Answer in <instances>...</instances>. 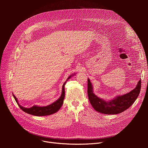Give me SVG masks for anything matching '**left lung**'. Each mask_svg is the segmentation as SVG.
I'll list each match as a JSON object with an SVG mask.
<instances>
[{
	"label": "left lung",
	"mask_w": 148,
	"mask_h": 148,
	"mask_svg": "<svg viewBox=\"0 0 148 148\" xmlns=\"http://www.w3.org/2000/svg\"><path fill=\"white\" fill-rule=\"evenodd\" d=\"M141 87V80L138 82L134 90L128 94L118 96L113 100L105 101L95 95L90 79H88V97L92 107L98 112L108 114H117L128 109L138 98Z\"/></svg>",
	"instance_id": "1"
}]
</instances>
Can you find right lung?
Segmentation results:
<instances>
[{
  "label": "right lung",
  "instance_id": "right-lung-1",
  "mask_svg": "<svg viewBox=\"0 0 148 148\" xmlns=\"http://www.w3.org/2000/svg\"><path fill=\"white\" fill-rule=\"evenodd\" d=\"M71 77V76H70L67 81ZM66 81L64 83L62 86V94L60 96V97L54 102H53V103L48 105V106L46 107H38V106H33L30 108H26L25 107H23L21 106V105H19V103H18V101L16 98V97L14 95V98L16 101V102L17 103L18 105L19 106L20 108L22 110V111H23L24 112L33 115H35V116H46V115H49L53 114L56 113V112H57L60 108H61V107L62 106V105L63 103V101H64V97H65V90H64V86L66 83Z\"/></svg>",
  "mask_w": 148,
  "mask_h": 148
}]
</instances>
